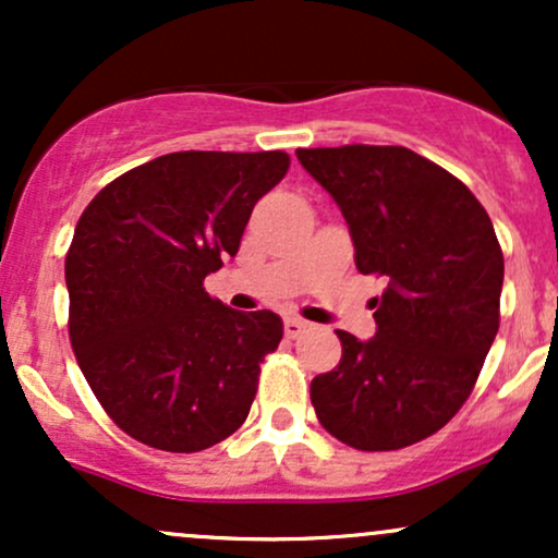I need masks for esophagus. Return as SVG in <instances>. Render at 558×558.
<instances>
[{"label": "esophagus", "instance_id": "34e87169", "mask_svg": "<svg viewBox=\"0 0 558 558\" xmlns=\"http://www.w3.org/2000/svg\"><path fill=\"white\" fill-rule=\"evenodd\" d=\"M283 330H286L288 338H299L301 332L306 330V323H304V319H299V317H286Z\"/></svg>", "mask_w": 558, "mask_h": 558}]
</instances>
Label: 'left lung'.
<instances>
[{
	"mask_svg": "<svg viewBox=\"0 0 558 558\" xmlns=\"http://www.w3.org/2000/svg\"><path fill=\"white\" fill-rule=\"evenodd\" d=\"M341 209L362 275L386 280L375 338L338 330L343 356L312 380L330 435L360 451H396L462 409L498 332L504 254L483 204L407 146L296 149Z\"/></svg>",
	"mask_w": 558,
	"mask_h": 558,
	"instance_id": "8db88e82",
	"label": "left lung"
}]
</instances>
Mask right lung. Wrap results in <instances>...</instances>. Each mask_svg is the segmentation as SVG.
I'll use <instances>...</instances> for the list:
<instances>
[{
	"label": "right lung",
	"instance_id": "obj_1",
	"mask_svg": "<svg viewBox=\"0 0 558 558\" xmlns=\"http://www.w3.org/2000/svg\"><path fill=\"white\" fill-rule=\"evenodd\" d=\"M288 162L286 151H172L83 209L65 259L70 343L105 412L141 444L202 451L248 417L283 319L230 310L204 278L235 257Z\"/></svg>",
	"mask_w": 558,
	"mask_h": 558
}]
</instances>
